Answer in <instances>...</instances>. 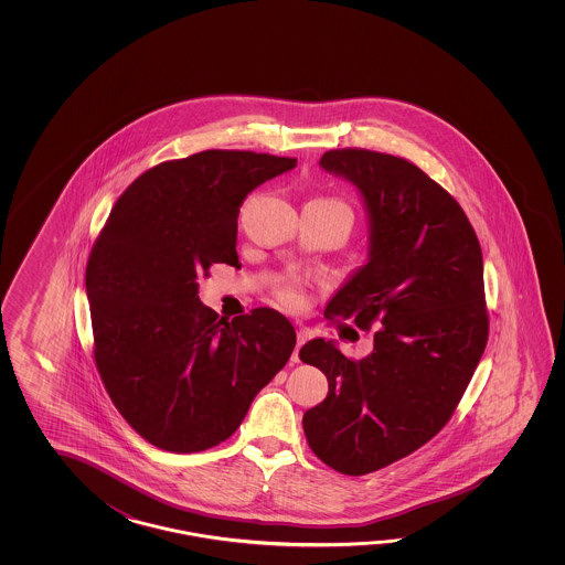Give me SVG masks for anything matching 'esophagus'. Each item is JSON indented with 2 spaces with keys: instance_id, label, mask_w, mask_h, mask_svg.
<instances>
[{
  "instance_id": "obj_1",
  "label": "esophagus",
  "mask_w": 565,
  "mask_h": 565,
  "mask_svg": "<svg viewBox=\"0 0 565 565\" xmlns=\"http://www.w3.org/2000/svg\"><path fill=\"white\" fill-rule=\"evenodd\" d=\"M309 337L311 335H309V331H307V329H299V331H297V348H295V351H292V358H290V360L295 361V363H299L300 348L307 343V339H309Z\"/></svg>"
}]
</instances>
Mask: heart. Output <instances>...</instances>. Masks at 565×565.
<instances>
[{
    "label": "heart",
    "instance_id": "1",
    "mask_svg": "<svg viewBox=\"0 0 565 565\" xmlns=\"http://www.w3.org/2000/svg\"><path fill=\"white\" fill-rule=\"evenodd\" d=\"M315 202L324 205H333V207H341V210L349 212L348 205L343 204V202H339V200H315ZM349 214H351V212H349ZM280 299L285 300L287 305H299L300 292L297 288H282V290H280Z\"/></svg>",
    "mask_w": 565,
    "mask_h": 565
}]
</instances>
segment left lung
I'll return each mask as SVG.
<instances>
[{
    "instance_id": "8db88e82",
    "label": "left lung",
    "mask_w": 565,
    "mask_h": 565,
    "mask_svg": "<svg viewBox=\"0 0 565 565\" xmlns=\"http://www.w3.org/2000/svg\"><path fill=\"white\" fill-rule=\"evenodd\" d=\"M319 166L358 188L367 216V260L324 315L380 329L360 361L335 341L300 348L329 382L302 428L324 465L358 477L408 457L450 420L489 337L482 253L457 200L406 159L333 149Z\"/></svg>"
}]
</instances>
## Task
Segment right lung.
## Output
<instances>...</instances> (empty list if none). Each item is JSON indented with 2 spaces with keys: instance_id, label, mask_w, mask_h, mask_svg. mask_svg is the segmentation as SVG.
<instances>
[{
  "instance_id": "add662e5",
  "label": "right lung",
  "mask_w": 565,
  "mask_h": 565,
  "mask_svg": "<svg viewBox=\"0 0 565 565\" xmlns=\"http://www.w3.org/2000/svg\"><path fill=\"white\" fill-rule=\"evenodd\" d=\"M297 166L290 157L210 149L166 161L122 192L86 265L95 361L120 416L147 443L200 452L236 433L287 363V317L217 319L198 277L238 265L244 198Z\"/></svg>"
}]
</instances>
